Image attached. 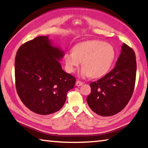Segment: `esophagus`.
<instances>
[{
	"mask_svg": "<svg viewBox=\"0 0 148 148\" xmlns=\"http://www.w3.org/2000/svg\"><path fill=\"white\" fill-rule=\"evenodd\" d=\"M82 84H83V82H80V81H79V80H77L76 82V86H81Z\"/></svg>",
	"mask_w": 148,
	"mask_h": 148,
	"instance_id": "obj_1",
	"label": "esophagus"
}]
</instances>
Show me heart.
<instances>
[{"label": "heart", "instance_id": "b5f03b06", "mask_svg": "<svg viewBox=\"0 0 148 148\" xmlns=\"http://www.w3.org/2000/svg\"><path fill=\"white\" fill-rule=\"evenodd\" d=\"M116 51L110 44L100 40L80 42L73 47V51L64 55V62L69 72H73L82 62L80 75L98 78L106 74L112 66Z\"/></svg>", "mask_w": 148, "mask_h": 148}]
</instances>
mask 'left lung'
Segmentation results:
<instances>
[{"label": "left lung", "mask_w": 148, "mask_h": 148, "mask_svg": "<svg viewBox=\"0 0 148 148\" xmlns=\"http://www.w3.org/2000/svg\"><path fill=\"white\" fill-rule=\"evenodd\" d=\"M136 73L134 52L123 43L114 69L90 84L91 92L87 97L90 108L101 116H111L121 112L133 93Z\"/></svg>", "instance_id": "obj_1"}]
</instances>
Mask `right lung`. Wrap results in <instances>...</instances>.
<instances>
[{"instance_id":"right-lung-1","label":"right lung","mask_w":148,"mask_h":148,"mask_svg":"<svg viewBox=\"0 0 148 148\" xmlns=\"http://www.w3.org/2000/svg\"><path fill=\"white\" fill-rule=\"evenodd\" d=\"M64 51L46 36L26 42L17 50L15 77L17 94L34 113L53 114L63 106L76 78L62 69Z\"/></svg>"}]
</instances>
